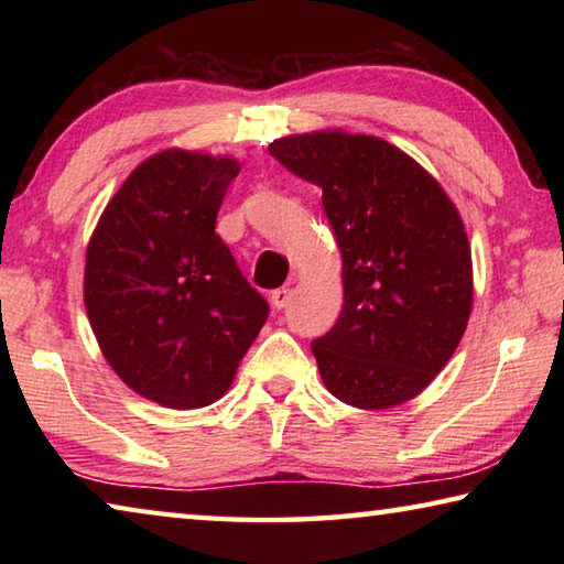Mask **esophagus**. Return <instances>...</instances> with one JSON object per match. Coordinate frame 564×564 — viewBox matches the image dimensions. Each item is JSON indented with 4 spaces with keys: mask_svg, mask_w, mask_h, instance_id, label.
<instances>
[{
    "mask_svg": "<svg viewBox=\"0 0 564 564\" xmlns=\"http://www.w3.org/2000/svg\"><path fill=\"white\" fill-rule=\"evenodd\" d=\"M291 295H293V291H291V289H275V291L271 293V303H273V308L283 311L285 305L291 303Z\"/></svg>",
    "mask_w": 564,
    "mask_h": 564,
    "instance_id": "obj_1",
    "label": "esophagus"
}]
</instances>
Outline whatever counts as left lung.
<instances>
[{
  "instance_id": "left-lung-1",
  "label": "left lung",
  "mask_w": 564,
  "mask_h": 564,
  "mask_svg": "<svg viewBox=\"0 0 564 564\" xmlns=\"http://www.w3.org/2000/svg\"><path fill=\"white\" fill-rule=\"evenodd\" d=\"M269 154L323 191L340 248L343 311L311 343L323 383L366 410L423 393L473 308L470 243L455 204L415 159L366 133H295Z\"/></svg>"
}]
</instances>
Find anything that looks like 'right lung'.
Returning <instances> with one entry per match:
<instances>
[{
    "label": "right lung",
    "instance_id": "right-lung-1",
    "mask_svg": "<svg viewBox=\"0 0 564 564\" xmlns=\"http://www.w3.org/2000/svg\"><path fill=\"white\" fill-rule=\"evenodd\" d=\"M236 176L231 156L159 151L131 171L89 238L94 336L113 373L164 408L216 403L269 318L216 234Z\"/></svg>",
    "mask_w": 564,
    "mask_h": 564
}]
</instances>
